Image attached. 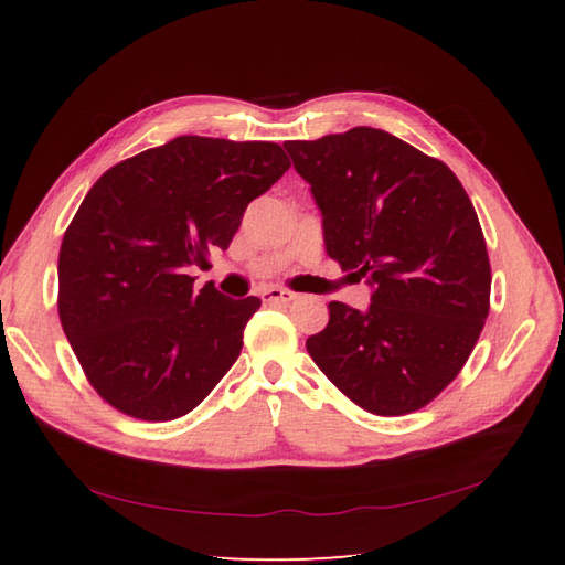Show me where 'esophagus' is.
<instances>
[{"mask_svg": "<svg viewBox=\"0 0 565 565\" xmlns=\"http://www.w3.org/2000/svg\"><path fill=\"white\" fill-rule=\"evenodd\" d=\"M298 294L289 291V289H267L262 294V301L264 303H291L296 301Z\"/></svg>", "mask_w": 565, "mask_h": 565, "instance_id": "obj_1", "label": "esophagus"}]
</instances>
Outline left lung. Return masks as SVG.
<instances>
[{"label": "left lung", "mask_w": 565, "mask_h": 565, "mask_svg": "<svg viewBox=\"0 0 565 565\" xmlns=\"http://www.w3.org/2000/svg\"><path fill=\"white\" fill-rule=\"evenodd\" d=\"M284 148L322 211L328 255L374 286L366 313L328 306L308 354L364 411H419L459 376L490 310L493 274L471 199L441 160L379 128Z\"/></svg>", "instance_id": "obj_1"}]
</instances>
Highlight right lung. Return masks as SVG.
Segmentation results:
<instances>
[{
	"label": "right lung",
	"instance_id": "obj_1",
	"mask_svg": "<svg viewBox=\"0 0 565 565\" xmlns=\"http://www.w3.org/2000/svg\"><path fill=\"white\" fill-rule=\"evenodd\" d=\"M291 162L276 142L179 136L106 170L67 225L57 313L72 352L118 413L167 423L206 398L262 306L191 269L227 249L252 199Z\"/></svg>",
	"mask_w": 565,
	"mask_h": 565
}]
</instances>
